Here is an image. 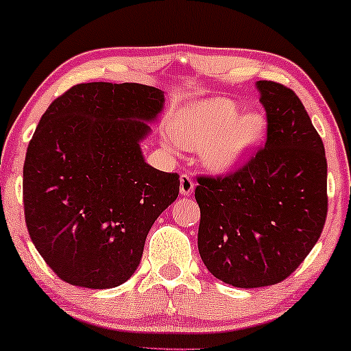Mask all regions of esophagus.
<instances>
[{"instance_id":"obj_1","label":"esophagus","mask_w":351,"mask_h":351,"mask_svg":"<svg viewBox=\"0 0 351 351\" xmlns=\"http://www.w3.org/2000/svg\"><path fill=\"white\" fill-rule=\"evenodd\" d=\"M195 191V183H193L191 176L189 175H181L180 178V193L183 196H189Z\"/></svg>"}]
</instances>
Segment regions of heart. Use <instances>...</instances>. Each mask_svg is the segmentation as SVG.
<instances>
[{"mask_svg": "<svg viewBox=\"0 0 351 351\" xmlns=\"http://www.w3.org/2000/svg\"><path fill=\"white\" fill-rule=\"evenodd\" d=\"M265 134L267 120L263 114L241 115L239 104L234 100L213 97L180 112L173 125L175 138H168V145L201 148V160L209 170L226 173L247 162L264 142Z\"/></svg>", "mask_w": 351, "mask_h": 351, "instance_id": "b5f03b06", "label": "heart"}]
</instances>
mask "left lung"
Instances as JSON below:
<instances>
[{
  "label": "left lung",
  "instance_id": "obj_1",
  "mask_svg": "<svg viewBox=\"0 0 351 351\" xmlns=\"http://www.w3.org/2000/svg\"><path fill=\"white\" fill-rule=\"evenodd\" d=\"M267 142L231 175L199 176L198 249L216 279L256 289L287 279L312 251L327 217V158L291 88L256 82Z\"/></svg>",
  "mask_w": 351,
  "mask_h": 351
}]
</instances>
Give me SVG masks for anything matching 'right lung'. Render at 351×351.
Instances as JSON below:
<instances>
[{
  "label": "right lung",
  "mask_w": 351,
  "mask_h": 351,
  "mask_svg": "<svg viewBox=\"0 0 351 351\" xmlns=\"http://www.w3.org/2000/svg\"><path fill=\"white\" fill-rule=\"evenodd\" d=\"M165 94L143 84H77L44 112L23 168L31 241L56 276L87 289L123 284L180 176L145 162L140 142Z\"/></svg>",
  "instance_id": "obj_1"
}]
</instances>
